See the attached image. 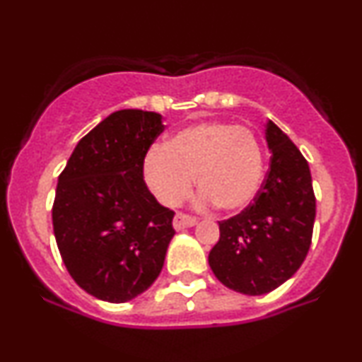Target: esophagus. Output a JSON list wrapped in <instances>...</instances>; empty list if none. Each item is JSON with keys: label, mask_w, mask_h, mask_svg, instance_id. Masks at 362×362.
Returning <instances> with one entry per match:
<instances>
[{"label": "esophagus", "mask_w": 362, "mask_h": 362, "mask_svg": "<svg viewBox=\"0 0 362 362\" xmlns=\"http://www.w3.org/2000/svg\"><path fill=\"white\" fill-rule=\"evenodd\" d=\"M197 224V221H195V218H192V216H187L184 213H177L175 218H173V228L175 230H184V228H192Z\"/></svg>", "instance_id": "esophagus-1"}]
</instances>
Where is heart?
<instances>
[{
  "mask_svg": "<svg viewBox=\"0 0 362 362\" xmlns=\"http://www.w3.org/2000/svg\"><path fill=\"white\" fill-rule=\"evenodd\" d=\"M144 182L163 206H178L192 190H201L199 206L216 204L238 213L255 201L265 177V156L247 127L207 120L172 134L165 148L144 156Z\"/></svg>",
  "mask_w": 362,
  "mask_h": 362,
  "instance_id": "obj_1",
  "label": "heart"
}]
</instances>
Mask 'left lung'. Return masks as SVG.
Returning <instances> with one entry per match:
<instances>
[{
    "instance_id": "8db88e82",
    "label": "left lung",
    "mask_w": 362,
    "mask_h": 362,
    "mask_svg": "<svg viewBox=\"0 0 362 362\" xmlns=\"http://www.w3.org/2000/svg\"><path fill=\"white\" fill-rule=\"evenodd\" d=\"M271 168L255 201L219 223L209 267L226 288L248 296L271 293L294 276L310 250L315 201L308 161L272 120L265 122Z\"/></svg>"
}]
</instances>
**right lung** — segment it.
<instances>
[{
	"instance_id": "obj_1",
	"label": "right lung",
	"mask_w": 362,
	"mask_h": 362,
	"mask_svg": "<svg viewBox=\"0 0 362 362\" xmlns=\"http://www.w3.org/2000/svg\"><path fill=\"white\" fill-rule=\"evenodd\" d=\"M156 112L110 114L74 148L57 178L54 236L71 277L91 296L126 303L163 269L173 211L148 190L143 163L165 131Z\"/></svg>"
}]
</instances>
